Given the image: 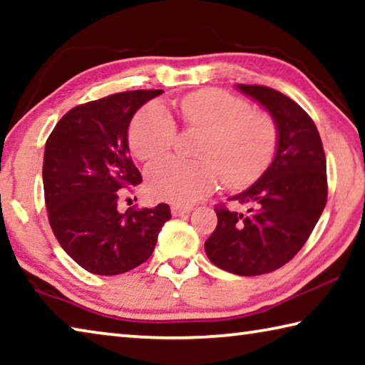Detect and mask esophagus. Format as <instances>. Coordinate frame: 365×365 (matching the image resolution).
Listing matches in <instances>:
<instances>
[{"instance_id": "esophagus-1", "label": "esophagus", "mask_w": 365, "mask_h": 365, "mask_svg": "<svg viewBox=\"0 0 365 365\" xmlns=\"http://www.w3.org/2000/svg\"><path fill=\"white\" fill-rule=\"evenodd\" d=\"M193 211V207L191 206H182V205H172L170 206V212L174 217H180V215H187Z\"/></svg>"}]
</instances>
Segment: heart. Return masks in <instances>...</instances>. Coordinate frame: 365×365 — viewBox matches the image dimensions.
I'll list each match as a JSON object with an SVG mask.
<instances>
[{
    "label": "heart",
    "mask_w": 365,
    "mask_h": 365,
    "mask_svg": "<svg viewBox=\"0 0 365 365\" xmlns=\"http://www.w3.org/2000/svg\"><path fill=\"white\" fill-rule=\"evenodd\" d=\"M190 127L207 130L200 158L190 163L164 158L146 170V187L156 200L191 205L207 196L222 180L230 188L246 187L269 168L277 150V125L272 117L252 110L251 104L220 90H201L178 103ZM177 125L159 104H150L133 117L128 145L141 160L168 153L174 145Z\"/></svg>",
    "instance_id": "1"
}]
</instances>
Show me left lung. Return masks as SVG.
Masks as SVG:
<instances>
[{
  "instance_id": "1",
  "label": "left lung",
  "mask_w": 365,
  "mask_h": 365,
  "mask_svg": "<svg viewBox=\"0 0 365 365\" xmlns=\"http://www.w3.org/2000/svg\"><path fill=\"white\" fill-rule=\"evenodd\" d=\"M277 125V151L264 174L228 200L245 212L217 207L206 255L230 274L255 277L280 269L312 233L327 202V160L317 127L292 98L261 85H237Z\"/></svg>"
}]
</instances>
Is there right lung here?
Returning a JSON list of instances; mask_svg holds the SVG:
<instances>
[{
    "mask_svg": "<svg viewBox=\"0 0 365 365\" xmlns=\"http://www.w3.org/2000/svg\"><path fill=\"white\" fill-rule=\"evenodd\" d=\"M163 90H133L80 104L45 145L43 188L49 225L63 250L96 275H119L153 255L169 205L119 212L122 188L141 183L128 156L135 113Z\"/></svg>",
    "mask_w": 365,
    "mask_h": 365,
    "instance_id": "right-lung-1",
    "label": "right lung"
}]
</instances>
